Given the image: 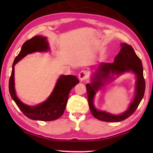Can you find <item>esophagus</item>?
<instances>
[{"instance_id":"esophagus-1","label":"esophagus","mask_w":153,"mask_h":153,"mask_svg":"<svg viewBox=\"0 0 153 153\" xmlns=\"http://www.w3.org/2000/svg\"><path fill=\"white\" fill-rule=\"evenodd\" d=\"M88 77V72L86 70H83L79 72L78 75V77L80 81H84V80H86Z\"/></svg>"}]
</instances>
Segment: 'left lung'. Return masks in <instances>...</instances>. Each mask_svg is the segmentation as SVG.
<instances>
[{"label": "left lung", "mask_w": 153, "mask_h": 153, "mask_svg": "<svg viewBox=\"0 0 153 153\" xmlns=\"http://www.w3.org/2000/svg\"><path fill=\"white\" fill-rule=\"evenodd\" d=\"M131 71L137 76L136 97L128 109L120 116L111 115L104 111L95 109L93 100L95 92L103 85L102 79L108 78L109 74H120L126 71ZM145 79L143 76V67L142 61L134 52L132 46L127 43L121 44V49L118 55L115 56L113 63H100L97 74L91 84H86L88 100L90 111L95 118L100 121L107 122H119L128 118L135 112L140 102L144 97L145 91Z\"/></svg>", "instance_id": "8db88e82"}]
</instances>
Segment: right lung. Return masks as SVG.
<instances>
[{"mask_svg": "<svg viewBox=\"0 0 153 153\" xmlns=\"http://www.w3.org/2000/svg\"><path fill=\"white\" fill-rule=\"evenodd\" d=\"M48 49L46 38L41 36H33L22 45V50L15 57L12 67V72L9 82V93L21 111L27 117L33 120L53 121L63 115L68 99L69 92L79 83L76 76H61L50 97L45 102L36 107H30L18 99L14 87V67L18 61L30 53L36 51H45Z\"/></svg>", "mask_w": 153, "mask_h": 153, "instance_id": "add662e5", "label": "right lung"}]
</instances>
